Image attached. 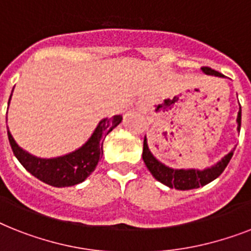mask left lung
Segmentation results:
<instances>
[{
	"label": "left lung",
	"mask_w": 251,
	"mask_h": 251,
	"mask_svg": "<svg viewBox=\"0 0 251 251\" xmlns=\"http://www.w3.org/2000/svg\"><path fill=\"white\" fill-rule=\"evenodd\" d=\"M201 69L206 75L223 77L222 73H219L218 71H214L209 67H202ZM237 130L240 131V127H241V107H240V111H238L237 115ZM233 151H235V148L229 153L226 154L218 164H215L211 168L205 169V170H196V169H188V170L180 169V170H178V169L168 168L164 164H161L160 161L156 160L153 157V154L151 153L148 144H147V139L144 138L143 154L142 156H143L144 164H146V166L148 168L151 174L153 175L156 180L161 182L162 184L168 185L170 188L187 191V189L199 188L201 185L207 184V183L213 182L214 179H217L227 168L228 162L233 156Z\"/></svg>",
	"instance_id": "left-lung-1"
}]
</instances>
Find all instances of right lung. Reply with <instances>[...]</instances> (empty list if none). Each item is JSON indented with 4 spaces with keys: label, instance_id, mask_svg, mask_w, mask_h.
<instances>
[{
    "label": "right lung",
    "instance_id": "obj_1",
    "mask_svg": "<svg viewBox=\"0 0 251 251\" xmlns=\"http://www.w3.org/2000/svg\"><path fill=\"white\" fill-rule=\"evenodd\" d=\"M11 99V95H10ZM10 101V100H9ZM122 116H113L99 122L90 139L77 151L66 156L55 158H40L32 156L20 148L7 129L10 146L15 157L25 168L26 172L52 187H71L83 182L95 170L98 162L103 156L104 138L119 125Z\"/></svg>",
    "mask_w": 251,
    "mask_h": 251
}]
</instances>
